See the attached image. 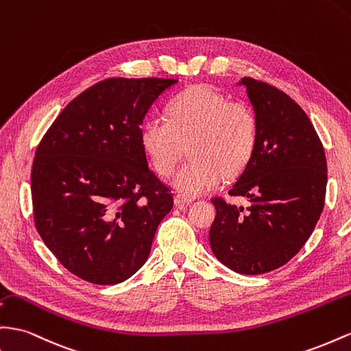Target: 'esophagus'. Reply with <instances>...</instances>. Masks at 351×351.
I'll use <instances>...</instances> for the list:
<instances>
[{
	"mask_svg": "<svg viewBox=\"0 0 351 351\" xmlns=\"http://www.w3.org/2000/svg\"><path fill=\"white\" fill-rule=\"evenodd\" d=\"M174 202H176V205H187V204L192 202V199L184 197L182 195H176L174 196Z\"/></svg>",
	"mask_w": 351,
	"mask_h": 351,
	"instance_id": "1",
	"label": "esophagus"
}]
</instances>
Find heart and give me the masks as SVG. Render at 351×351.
Masks as SVG:
<instances>
[{
    "label": "heart",
    "mask_w": 351,
    "mask_h": 351,
    "mask_svg": "<svg viewBox=\"0 0 351 351\" xmlns=\"http://www.w3.org/2000/svg\"><path fill=\"white\" fill-rule=\"evenodd\" d=\"M140 141L155 171L169 177L191 149L193 159L173 178L184 197L213 191L224 176H238L258 143V119L246 101L229 100L210 85L189 87L171 99L167 118L145 121Z\"/></svg>",
    "instance_id": "heart-1"
}]
</instances>
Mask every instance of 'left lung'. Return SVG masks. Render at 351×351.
<instances>
[{
    "label": "left lung",
    "instance_id": "1",
    "mask_svg": "<svg viewBox=\"0 0 351 351\" xmlns=\"http://www.w3.org/2000/svg\"><path fill=\"white\" fill-rule=\"evenodd\" d=\"M241 82L258 119V143L229 195L250 205L214 196L210 243L227 267L261 274L287 264L313 233L325 205L326 156L295 100L269 82L251 77Z\"/></svg>",
    "mask_w": 351,
    "mask_h": 351
}]
</instances>
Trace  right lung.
I'll use <instances>...</instances> for the list:
<instances>
[{
	"mask_svg": "<svg viewBox=\"0 0 351 351\" xmlns=\"http://www.w3.org/2000/svg\"><path fill=\"white\" fill-rule=\"evenodd\" d=\"M171 78H108L66 106L36 147L31 193L38 233L63 267L115 285L146 263L171 187L149 168L140 131Z\"/></svg>",
	"mask_w": 351,
	"mask_h": 351,
	"instance_id": "add662e5",
	"label": "right lung"
}]
</instances>
